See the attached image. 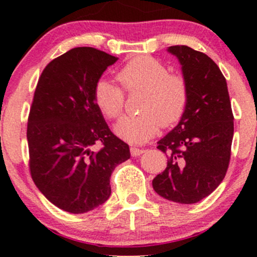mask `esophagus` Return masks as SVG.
<instances>
[{"instance_id":"1","label":"esophagus","mask_w":257,"mask_h":257,"mask_svg":"<svg viewBox=\"0 0 257 257\" xmlns=\"http://www.w3.org/2000/svg\"><path fill=\"white\" fill-rule=\"evenodd\" d=\"M145 152V150L144 149H139V147H131V155L133 157H137V156H140L143 155V153Z\"/></svg>"}]
</instances>
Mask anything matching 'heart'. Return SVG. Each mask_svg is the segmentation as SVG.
Returning a JSON list of instances; mask_svg holds the SVG:
<instances>
[{
    "label": "heart",
    "mask_w": 257,
    "mask_h": 257,
    "mask_svg": "<svg viewBox=\"0 0 257 257\" xmlns=\"http://www.w3.org/2000/svg\"><path fill=\"white\" fill-rule=\"evenodd\" d=\"M117 78L126 91H145L140 116H126L114 125V133L131 144H143L155 137L159 126L169 128L184 116L188 85L180 75L169 73L163 63L141 55L129 60ZM94 104L106 118H118L124 107V93L108 79H100L93 90Z\"/></svg>",
    "instance_id": "heart-1"
}]
</instances>
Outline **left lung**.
<instances>
[{"mask_svg": "<svg viewBox=\"0 0 257 257\" xmlns=\"http://www.w3.org/2000/svg\"><path fill=\"white\" fill-rule=\"evenodd\" d=\"M179 59L188 104L179 124L158 141L168 155L153 190L168 200L193 204L222 182L231 158L233 113L226 78L213 59L187 46L168 48Z\"/></svg>", "mask_w": 257, "mask_h": 257, "instance_id": "8db88e82", "label": "left lung"}]
</instances>
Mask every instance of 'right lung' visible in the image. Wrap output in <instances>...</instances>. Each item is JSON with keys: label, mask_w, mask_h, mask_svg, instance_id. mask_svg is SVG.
Returning <instances> with one entry per match:
<instances>
[{"label": "right lung", "mask_w": 257, "mask_h": 257, "mask_svg": "<svg viewBox=\"0 0 257 257\" xmlns=\"http://www.w3.org/2000/svg\"><path fill=\"white\" fill-rule=\"evenodd\" d=\"M117 58L77 47L44 67L28 119L29 167L38 190L72 214L93 210L111 194V174L131 158L94 104L93 90ZM101 143L99 152L91 147Z\"/></svg>", "instance_id": "obj_1"}]
</instances>
